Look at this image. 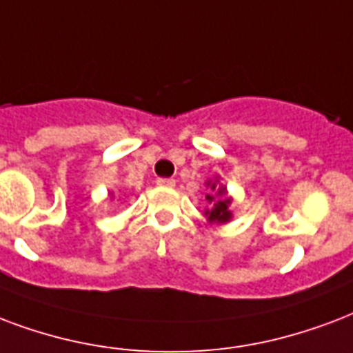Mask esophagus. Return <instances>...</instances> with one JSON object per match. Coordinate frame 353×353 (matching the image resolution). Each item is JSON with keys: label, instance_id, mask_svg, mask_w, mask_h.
Segmentation results:
<instances>
[{"label": "esophagus", "instance_id": "34e87169", "mask_svg": "<svg viewBox=\"0 0 353 353\" xmlns=\"http://www.w3.org/2000/svg\"><path fill=\"white\" fill-rule=\"evenodd\" d=\"M157 185L159 187H176V179H170V177H161V179H157Z\"/></svg>", "mask_w": 353, "mask_h": 353}]
</instances>
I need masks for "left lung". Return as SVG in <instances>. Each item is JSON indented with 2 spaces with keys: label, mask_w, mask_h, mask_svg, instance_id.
Returning <instances> with one entry per match:
<instances>
[{
  "label": "left lung",
  "mask_w": 353,
  "mask_h": 353,
  "mask_svg": "<svg viewBox=\"0 0 353 353\" xmlns=\"http://www.w3.org/2000/svg\"><path fill=\"white\" fill-rule=\"evenodd\" d=\"M205 187L209 188V194L205 196V200L211 203V207L203 212L207 224L222 225L231 222L233 220V212H231L233 198L228 194V187L224 183H220V176H216L214 179H207Z\"/></svg>",
  "instance_id": "left-lung-1"
}]
</instances>
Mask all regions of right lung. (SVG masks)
<instances>
[{"label": "right lung", "mask_w": 353, "mask_h": 353, "mask_svg": "<svg viewBox=\"0 0 353 353\" xmlns=\"http://www.w3.org/2000/svg\"><path fill=\"white\" fill-rule=\"evenodd\" d=\"M109 198H111V200H114V194H112V192H109Z\"/></svg>", "instance_id": "obj_1"}]
</instances>
